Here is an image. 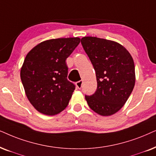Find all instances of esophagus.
I'll use <instances>...</instances> for the list:
<instances>
[{
    "mask_svg": "<svg viewBox=\"0 0 156 156\" xmlns=\"http://www.w3.org/2000/svg\"><path fill=\"white\" fill-rule=\"evenodd\" d=\"M82 83H83V81H82V80H80V81H79V82H76V87H77L78 89H81V88H82Z\"/></svg>",
    "mask_w": 156,
    "mask_h": 156,
    "instance_id": "1",
    "label": "esophagus"
}]
</instances>
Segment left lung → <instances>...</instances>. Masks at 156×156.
<instances>
[{"mask_svg":"<svg viewBox=\"0 0 156 156\" xmlns=\"http://www.w3.org/2000/svg\"><path fill=\"white\" fill-rule=\"evenodd\" d=\"M96 72L98 89L85 96L89 107L101 116H110L124 106L134 88L135 64L129 51L111 40L94 36L81 39Z\"/></svg>","mask_w":156,"mask_h":156,"instance_id":"obj_1","label":"left lung"}]
</instances>
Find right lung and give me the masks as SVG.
<instances>
[{
  "instance_id": "1",
  "label": "right lung",
  "mask_w": 156,
  "mask_h": 156,
  "mask_svg": "<svg viewBox=\"0 0 156 156\" xmlns=\"http://www.w3.org/2000/svg\"><path fill=\"white\" fill-rule=\"evenodd\" d=\"M80 42L79 37L46 40L26 55L20 75L26 95L38 112L54 115L68 105L75 87L67 80L66 60Z\"/></svg>"
}]
</instances>
